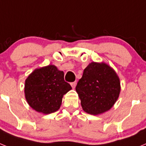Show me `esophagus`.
<instances>
[{
  "label": "esophagus",
  "mask_w": 146,
  "mask_h": 146,
  "mask_svg": "<svg viewBox=\"0 0 146 146\" xmlns=\"http://www.w3.org/2000/svg\"><path fill=\"white\" fill-rule=\"evenodd\" d=\"M76 85H77V82H71V86H72V87L73 88H75Z\"/></svg>",
  "instance_id": "esophagus-1"
}]
</instances>
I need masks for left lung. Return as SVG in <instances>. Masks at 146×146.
Masks as SVG:
<instances>
[{"instance_id": "obj_1", "label": "left lung", "mask_w": 146, "mask_h": 146, "mask_svg": "<svg viewBox=\"0 0 146 146\" xmlns=\"http://www.w3.org/2000/svg\"><path fill=\"white\" fill-rule=\"evenodd\" d=\"M75 89L84 111L98 115L113 106L121 87L119 78L111 67L92 62L84 69Z\"/></svg>"}]
</instances>
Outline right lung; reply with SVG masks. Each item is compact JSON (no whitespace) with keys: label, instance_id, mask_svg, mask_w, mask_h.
Listing matches in <instances>:
<instances>
[{"label":"right lung","instance_id":"1","mask_svg":"<svg viewBox=\"0 0 146 146\" xmlns=\"http://www.w3.org/2000/svg\"><path fill=\"white\" fill-rule=\"evenodd\" d=\"M72 89L64 80V72L49 65L36 69L25 80V94L29 105L39 113L49 114L60 108L62 98Z\"/></svg>","mask_w":146,"mask_h":146}]
</instances>
